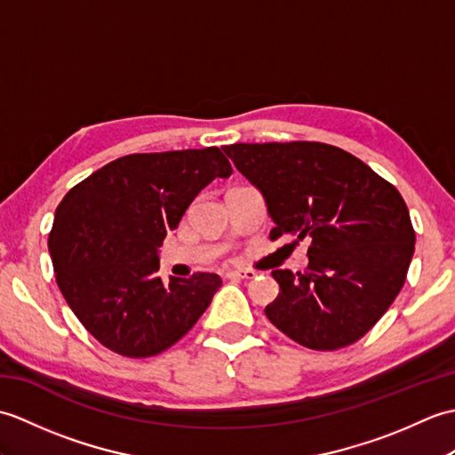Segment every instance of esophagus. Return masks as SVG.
<instances>
[{"label": "esophagus", "mask_w": 455, "mask_h": 455, "mask_svg": "<svg viewBox=\"0 0 455 455\" xmlns=\"http://www.w3.org/2000/svg\"><path fill=\"white\" fill-rule=\"evenodd\" d=\"M254 275L256 274L252 269H230V272H227L228 279H252Z\"/></svg>", "instance_id": "obj_1"}]
</instances>
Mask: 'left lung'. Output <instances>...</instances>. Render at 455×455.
Instances as JSON below:
<instances>
[{
  "instance_id": "left-lung-1",
  "label": "left lung",
  "mask_w": 455,
  "mask_h": 455,
  "mask_svg": "<svg viewBox=\"0 0 455 455\" xmlns=\"http://www.w3.org/2000/svg\"><path fill=\"white\" fill-rule=\"evenodd\" d=\"M262 193L269 238H311L305 272L274 269L266 316L311 350H338L370 331L407 277L414 230L401 193L342 148L321 142L222 148Z\"/></svg>"
}]
</instances>
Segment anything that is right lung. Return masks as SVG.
<instances>
[{
  "instance_id": "right-lung-1",
  "label": "right lung",
  "mask_w": 455,
  "mask_h": 455,
  "mask_svg": "<svg viewBox=\"0 0 455 455\" xmlns=\"http://www.w3.org/2000/svg\"><path fill=\"white\" fill-rule=\"evenodd\" d=\"M230 173L217 147L129 154L66 193L48 252L66 303L95 340L121 355H156L207 311L222 279L164 283L160 246L197 193Z\"/></svg>"
}]
</instances>
